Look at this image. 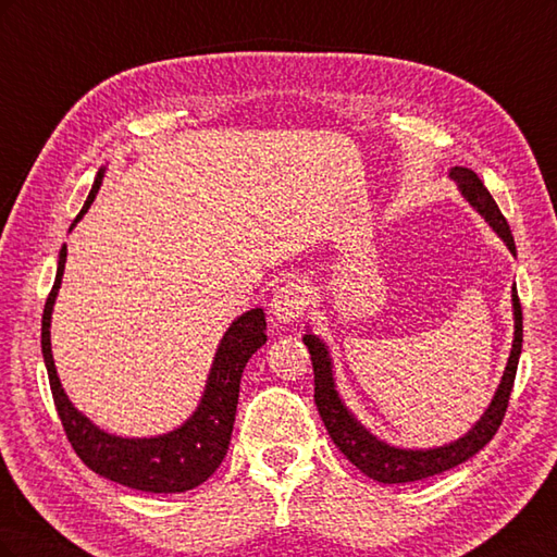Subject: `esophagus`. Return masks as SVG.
I'll return each instance as SVG.
<instances>
[{
  "label": "esophagus",
  "mask_w": 557,
  "mask_h": 557,
  "mask_svg": "<svg viewBox=\"0 0 557 557\" xmlns=\"http://www.w3.org/2000/svg\"><path fill=\"white\" fill-rule=\"evenodd\" d=\"M309 305L307 285L301 281H288L272 297V315L278 323H293L295 318L301 315V311Z\"/></svg>",
  "instance_id": "1"
}]
</instances>
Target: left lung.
<instances>
[{
	"label": "left lung",
	"mask_w": 557,
	"mask_h": 557,
	"mask_svg": "<svg viewBox=\"0 0 557 557\" xmlns=\"http://www.w3.org/2000/svg\"><path fill=\"white\" fill-rule=\"evenodd\" d=\"M450 178L458 183L465 199L485 218L487 223H491V227L499 234L504 244H507L509 250L516 256V244H513L507 218L502 215L497 201L493 199L491 193H487L483 181L474 172L467 170V166H453ZM511 301H513V323H516L513 348L491 407L485 409L479 423L465 436H460L458 442L440 446V448H428V450L395 448V446H387L385 442H379L374 434H369L358 423L356 416L346 409L339 393L334 391L332 360L325 344L311 332L301 336L311 352V362H313L315 407L336 448H339L360 471H364L369 479H374L379 483H409V481L428 479L434 474H442L446 469L458 467L467 462L471 455H476L499 430L504 413H507V407H509L511 391H513V379H516L518 358L522 348V309H520L516 285L511 288Z\"/></svg>",
	"instance_id": "obj_1"
}]
</instances>
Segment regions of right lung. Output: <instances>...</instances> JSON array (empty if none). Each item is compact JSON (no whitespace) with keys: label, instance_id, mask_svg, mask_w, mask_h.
Masks as SVG:
<instances>
[{"label":"right lung","instance_id":"right-lung-1","mask_svg":"<svg viewBox=\"0 0 557 557\" xmlns=\"http://www.w3.org/2000/svg\"><path fill=\"white\" fill-rule=\"evenodd\" d=\"M104 170L97 172L92 190L76 215L74 225L90 209L102 185ZM72 225V227H74ZM70 227V230H72ZM66 262V246L60 250L55 283L44 307L41 318V352L48 369L50 393L62 428L72 448L95 474L134 487L144 493H185L205 483L218 465L223 462L230 436L234 428V413L239 401V383L244 367L252 352L267 342V320L262 309H250L239 315L218 346L213 358L207 391L201 395L197 411L174 432H166L150 440H123L95 428L90 420L74 409L70 397L64 395L55 372L53 350H50V313L62 283Z\"/></svg>","mask_w":557,"mask_h":557}]
</instances>
